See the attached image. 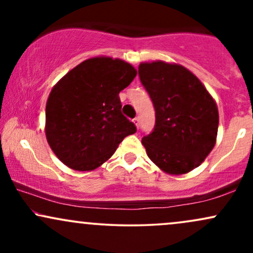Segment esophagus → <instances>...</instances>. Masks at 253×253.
Instances as JSON below:
<instances>
[{"label":"esophagus","instance_id":"esophagus-1","mask_svg":"<svg viewBox=\"0 0 253 253\" xmlns=\"http://www.w3.org/2000/svg\"><path fill=\"white\" fill-rule=\"evenodd\" d=\"M133 123H134V125L136 126V128H138L139 124H140V120H139V118H134V119H133Z\"/></svg>","mask_w":253,"mask_h":253}]
</instances>
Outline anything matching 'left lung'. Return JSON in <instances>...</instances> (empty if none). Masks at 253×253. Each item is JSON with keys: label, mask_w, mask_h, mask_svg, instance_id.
I'll return each mask as SVG.
<instances>
[{"label": "left lung", "mask_w": 253, "mask_h": 253, "mask_svg": "<svg viewBox=\"0 0 253 253\" xmlns=\"http://www.w3.org/2000/svg\"><path fill=\"white\" fill-rule=\"evenodd\" d=\"M139 77L156 110L155 128L141 139L147 156L169 175L194 170L216 143L215 101L201 81L179 64L141 63Z\"/></svg>", "instance_id": "8db88e82"}]
</instances>
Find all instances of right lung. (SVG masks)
<instances>
[{"mask_svg":"<svg viewBox=\"0 0 253 253\" xmlns=\"http://www.w3.org/2000/svg\"><path fill=\"white\" fill-rule=\"evenodd\" d=\"M135 76L123 59L94 57L58 81L46 102L45 134L62 163L77 171L96 169L136 132L119 97Z\"/></svg>","mask_w":253,"mask_h":253,"instance_id":"1","label":"right lung"}]
</instances>
